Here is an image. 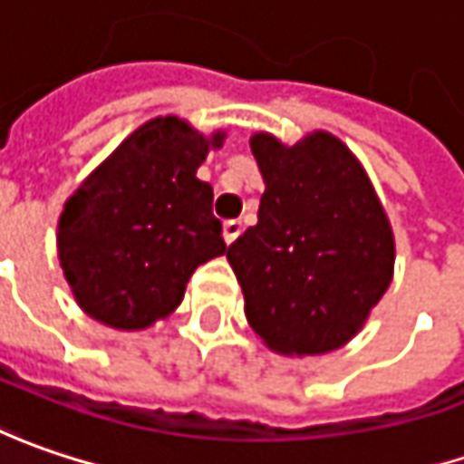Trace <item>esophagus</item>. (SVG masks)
I'll return each instance as SVG.
<instances>
[{
    "instance_id": "esophagus-1",
    "label": "esophagus",
    "mask_w": 464,
    "mask_h": 464,
    "mask_svg": "<svg viewBox=\"0 0 464 464\" xmlns=\"http://www.w3.org/2000/svg\"><path fill=\"white\" fill-rule=\"evenodd\" d=\"M241 233H244V223H241V220H226V226H223V238H226V244H233Z\"/></svg>"
}]
</instances>
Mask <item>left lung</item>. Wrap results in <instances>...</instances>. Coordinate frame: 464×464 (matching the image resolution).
I'll return each mask as SVG.
<instances>
[{
    "label": "left lung",
    "mask_w": 464,
    "mask_h": 464,
    "mask_svg": "<svg viewBox=\"0 0 464 464\" xmlns=\"http://www.w3.org/2000/svg\"><path fill=\"white\" fill-rule=\"evenodd\" d=\"M252 152L265 176L256 226L226 252L246 319L272 351H334L392 283L390 220L355 155L327 131L293 148L254 134Z\"/></svg>",
    "instance_id": "1"
}]
</instances>
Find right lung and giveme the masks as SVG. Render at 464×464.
Masks as SVG:
<instances>
[{"instance_id": "add662e5", "label": "right lung", "mask_w": 464, "mask_h": 464, "mask_svg": "<svg viewBox=\"0 0 464 464\" xmlns=\"http://www.w3.org/2000/svg\"><path fill=\"white\" fill-rule=\"evenodd\" d=\"M210 140L176 116L130 134L72 194L59 262L77 304L116 330H145L181 304L192 272L226 252L212 187L197 179Z\"/></svg>"}]
</instances>
